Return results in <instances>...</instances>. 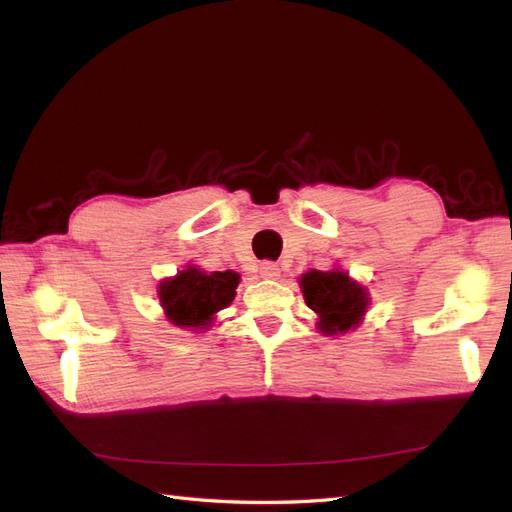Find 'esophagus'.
I'll return each mask as SVG.
<instances>
[{"mask_svg":"<svg viewBox=\"0 0 512 512\" xmlns=\"http://www.w3.org/2000/svg\"><path fill=\"white\" fill-rule=\"evenodd\" d=\"M258 273H260V277L262 279H277L279 277V267L275 262H262L260 264V269H258Z\"/></svg>","mask_w":512,"mask_h":512,"instance_id":"34e87169","label":"esophagus"}]
</instances>
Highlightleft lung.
Wrapping results in <instances>:
<instances>
[{
  "label": "left lung",
  "instance_id": "1",
  "mask_svg": "<svg viewBox=\"0 0 512 512\" xmlns=\"http://www.w3.org/2000/svg\"><path fill=\"white\" fill-rule=\"evenodd\" d=\"M301 290L307 307L317 315V330L326 337H337L356 330L368 309L370 296L360 281L347 271L334 267L330 271H307L301 275Z\"/></svg>",
  "mask_w": 512,
  "mask_h": 512
}]
</instances>
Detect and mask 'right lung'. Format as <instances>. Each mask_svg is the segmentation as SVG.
Segmentation results:
<instances>
[{
  "label": "right lung",
  "mask_w": 512,
  "mask_h": 512,
  "mask_svg": "<svg viewBox=\"0 0 512 512\" xmlns=\"http://www.w3.org/2000/svg\"><path fill=\"white\" fill-rule=\"evenodd\" d=\"M239 281L235 271L207 273L188 264L158 284V301L173 326L201 332L214 324L218 311L233 303Z\"/></svg>",
  "instance_id": "add662e5"
}]
</instances>
